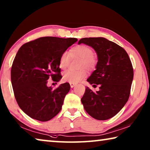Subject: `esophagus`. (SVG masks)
I'll return each mask as SVG.
<instances>
[{"label": "esophagus", "instance_id": "obj_1", "mask_svg": "<svg viewBox=\"0 0 150 150\" xmlns=\"http://www.w3.org/2000/svg\"><path fill=\"white\" fill-rule=\"evenodd\" d=\"M70 86L71 88H73L75 86V84H74V83H70Z\"/></svg>", "mask_w": 150, "mask_h": 150}]
</instances>
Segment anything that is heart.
Here are the masks:
<instances>
[{
	"label": "heart",
	"mask_w": 150,
	"mask_h": 150,
	"mask_svg": "<svg viewBox=\"0 0 150 150\" xmlns=\"http://www.w3.org/2000/svg\"><path fill=\"white\" fill-rule=\"evenodd\" d=\"M75 57L81 58L78 70L69 69L65 71L63 76V79L65 82L77 84L86 77V69L89 71L94 70L97 64V59L93 54V50L86 45H79L73 47L70 50L69 54L67 52L63 53L59 61V66L62 69H65L69 66L70 59Z\"/></svg>",
	"instance_id": "1"
}]
</instances>
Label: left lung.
<instances>
[{
    "instance_id": "8db88e82",
    "label": "left lung",
    "mask_w": 150,
    "mask_h": 150,
    "mask_svg": "<svg viewBox=\"0 0 150 150\" xmlns=\"http://www.w3.org/2000/svg\"><path fill=\"white\" fill-rule=\"evenodd\" d=\"M93 48L97 55V64L87 81L99 91L87 87L81 98L86 112L93 118L105 120L115 116L126 105L130 96L134 71L126 52L115 42L105 38H85L78 44Z\"/></svg>"
}]
</instances>
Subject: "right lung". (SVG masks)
I'll use <instances>...</instances> for the list:
<instances>
[{
	"label": "right lung",
	"instance_id": "1",
	"mask_svg": "<svg viewBox=\"0 0 150 150\" xmlns=\"http://www.w3.org/2000/svg\"><path fill=\"white\" fill-rule=\"evenodd\" d=\"M77 38H40L24 44L18 51L11 68V82L15 98L21 110L35 120L45 122L62 109L70 90L68 83L54 89L47 80L59 81V61Z\"/></svg>",
	"mask_w": 150,
	"mask_h": 150
}]
</instances>
